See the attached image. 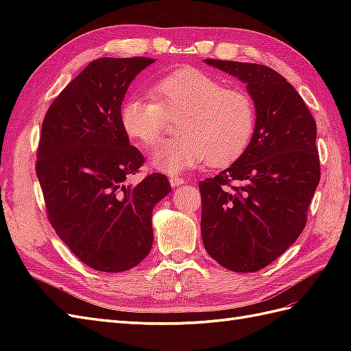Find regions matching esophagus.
<instances>
[{
  "label": "esophagus",
  "instance_id": "1",
  "mask_svg": "<svg viewBox=\"0 0 351 351\" xmlns=\"http://www.w3.org/2000/svg\"><path fill=\"white\" fill-rule=\"evenodd\" d=\"M169 182H170L171 187H180V185H182L185 181L182 180L181 176H178V175H171V176L169 178Z\"/></svg>",
  "mask_w": 351,
  "mask_h": 351
}]
</instances>
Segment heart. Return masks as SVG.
<instances>
[{
  "label": "heart",
  "mask_w": 351,
  "mask_h": 351,
  "mask_svg": "<svg viewBox=\"0 0 351 351\" xmlns=\"http://www.w3.org/2000/svg\"><path fill=\"white\" fill-rule=\"evenodd\" d=\"M154 99L130 96L121 107V125L131 140L154 147L162 137L167 117L180 116L178 137L152 154L154 169L167 175L197 167L234 162L245 152L256 128V107L243 90L226 88L196 68H181L155 81Z\"/></svg>",
  "instance_id": "1"
}]
</instances>
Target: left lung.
Returning a JSON list of instances; mask_svg holds the SVG:
<instances>
[{
  "mask_svg": "<svg viewBox=\"0 0 351 351\" xmlns=\"http://www.w3.org/2000/svg\"><path fill=\"white\" fill-rule=\"evenodd\" d=\"M205 63L247 86L256 128L240 158L199 182L204 245L230 271H258L306 226L319 182L317 125L295 88L268 66L214 58Z\"/></svg>",
  "mask_w": 351,
  "mask_h": 351,
  "instance_id": "8db88e82",
  "label": "left lung"
}]
</instances>
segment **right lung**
I'll list each match as a JSON object with an SVG mask.
<instances>
[{
  "mask_svg": "<svg viewBox=\"0 0 351 351\" xmlns=\"http://www.w3.org/2000/svg\"><path fill=\"white\" fill-rule=\"evenodd\" d=\"M147 57H102L66 86L47 111L36 173L57 235L93 270L126 271L154 243L152 210L171 187L166 175L126 184L145 156L130 145L121 107Z\"/></svg>",
  "mask_w": 351,
  "mask_h": 351,
  "instance_id": "obj_1",
  "label": "right lung"
}]
</instances>
